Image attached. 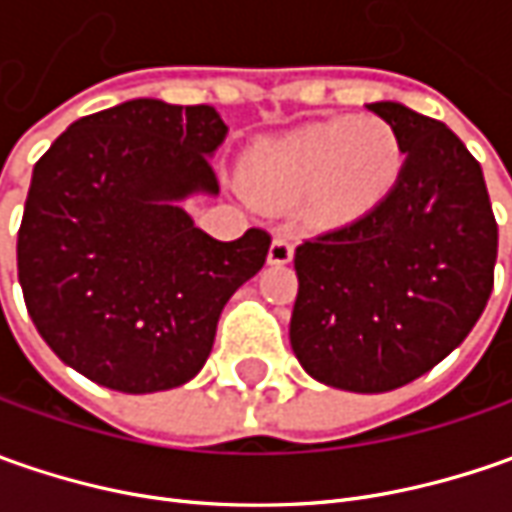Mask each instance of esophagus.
Masks as SVG:
<instances>
[{
	"label": "esophagus",
	"instance_id": "obj_1",
	"mask_svg": "<svg viewBox=\"0 0 512 512\" xmlns=\"http://www.w3.org/2000/svg\"><path fill=\"white\" fill-rule=\"evenodd\" d=\"M293 259V239L290 236H276L267 250V262L270 265H287Z\"/></svg>",
	"mask_w": 512,
	"mask_h": 512
}]
</instances>
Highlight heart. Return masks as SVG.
<instances>
[{
  "mask_svg": "<svg viewBox=\"0 0 512 512\" xmlns=\"http://www.w3.org/2000/svg\"><path fill=\"white\" fill-rule=\"evenodd\" d=\"M402 145L382 116L316 122L267 139L242 162L247 196L262 205L305 199L307 216L342 227L373 213L402 176Z\"/></svg>",
  "mask_w": 512,
  "mask_h": 512,
  "instance_id": "heart-1",
  "label": "heart"
}]
</instances>
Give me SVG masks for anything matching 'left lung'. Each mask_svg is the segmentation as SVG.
Instances as JSON below:
<instances>
[{
    "mask_svg": "<svg viewBox=\"0 0 512 512\" xmlns=\"http://www.w3.org/2000/svg\"><path fill=\"white\" fill-rule=\"evenodd\" d=\"M396 130L402 176L359 222L296 247L290 347L307 376L387 393L450 356L493 290L499 227L482 165L402 102L367 105Z\"/></svg>",
    "mask_w": 512,
    "mask_h": 512,
    "instance_id": "left-lung-1",
    "label": "left lung"
}]
</instances>
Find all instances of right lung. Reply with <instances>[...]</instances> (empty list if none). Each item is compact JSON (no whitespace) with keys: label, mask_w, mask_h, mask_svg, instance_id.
Returning <instances> with one entry per match:
<instances>
[{"label":"right lung","mask_w":512,"mask_h":512,"mask_svg":"<svg viewBox=\"0 0 512 512\" xmlns=\"http://www.w3.org/2000/svg\"><path fill=\"white\" fill-rule=\"evenodd\" d=\"M227 125L210 105L130 99L82 116L36 162L16 242L19 285L48 347L90 382L156 393L190 382L227 299L270 236L219 242L182 202L216 196Z\"/></svg>","instance_id":"right-lung-1"}]
</instances>
